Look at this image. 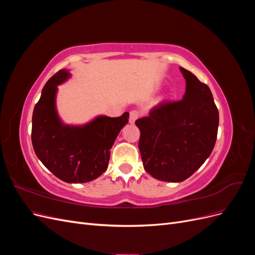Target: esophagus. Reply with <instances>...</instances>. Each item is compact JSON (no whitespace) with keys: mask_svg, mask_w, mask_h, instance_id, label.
<instances>
[{"mask_svg":"<svg viewBox=\"0 0 255 255\" xmlns=\"http://www.w3.org/2000/svg\"><path fill=\"white\" fill-rule=\"evenodd\" d=\"M139 117V113L137 111L129 112V123H135V121Z\"/></svg>","mask_w":255,"mask_h":255,"instance_id":"34e87169","label":"esophagus"}]
</instances>
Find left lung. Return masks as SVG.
I'll list each match as a JSON object with an SVG mask.
<instances>
[{"instance_id":"obj_1","label":"left lung","mask_w":255,"mask_h":255,"mask_svg":"<svg viewBox=\"0 0 255 255\" xmlns=\"http://www.w3.org/2000/svg\"><path fill=\"white\" fill-rule=\"evenodd\" d=\"M186 91L180 101H164L135 121L143 168L164 182H182L211 155L217 139L219 113L206 84L184 68Z\"/></svg>"}]
</instances>
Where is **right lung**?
Returning <instances> with one entry per match:
<instances>
[{
    "label": "right lung",
    "mask_w": 255,
    "mask_h": 255,
    "mask_svg": "<svg viewBox=\"0 0 255 255\" xmlns=\"http://www.w3.org/2000/svg\"><path fill=\"white\" fill-rule=\"evenodd\" d=\"M70 78L61 69L44 85L32 119V143L37 157L49 170L67 183L96 180L107 169L111 149L128 113L111 118L99 116L84 126L64 125L58 117L57 86Z\"/></svg>",
    "instance_id": "right-lung-1"
}]
</instances>
